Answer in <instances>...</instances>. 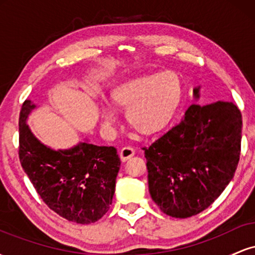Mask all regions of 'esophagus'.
Instances as JSON below:
<instances>
[{
  "mask_svg": "<svg viewBox=\"0 0 255 255\" xmlns=\"http://www.w3.org/2000/svg\"><path fill=\"white\" fill-rule=\"evenodd\" d=\"M134 154H135V151H134L133 147H130V146H126V147H124L120 151V158H121L122 162L130 159Z\"/></svg>",
  "mask_w": 255,
  "mask_h": 255,
  "instance_id": "1",
  "label": "esophagus"
}]
</instances>
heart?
Segmentation results:
<instances>
[{
  "instance_id": "1",
  "label": "heart",
  "mask_w": 255,
  "mask_h": 255,
  "mask_svg": "<svg viewBox=\"0 0 255 255\" xmlns=\"http://www.w3.org/2000/svg\"><path fill=\"white\" fill-rule=\"evenodd\" d=\"M184 86L174 71L140 77L119 85L111 91V103L127 113L128 126L142 136L160 133L171 124L182 103ZM103 126L110 128L116 121L114 110L102 107Z\"/></svg>"
}]
</instances>
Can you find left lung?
Wrapping results in <instances>:
<instances>
[{
    "instance_id": "obj_1",
    "label": "left lung",
    "mask_w": 255,
    "mask_h": 255,
    "mask_svg": "<svg viewBox=\"0 0 255 255\" xmlns=\"http://www.w3.org/2000/svg\"><path fill=\"white\" fill-rule=\"evenodd\" d=\"M193 92L199 98V87ZM241 130L242 116L235 104H193L180 124L142 147L148 191L160 211L188 218L206 210L233 180Z\"/></svg>"
}]
</instances>
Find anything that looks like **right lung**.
<instances>
[{
	"label": "right lung",
	"instance_id": "obj_1",
	"mask_svg": "<svg viewBox=\"0 0 255 255\" xmlns=\"http://www.w3.org/2000/svg\"><path fill=\"white\" fill-rule=\"evenodd\" d=\"M36 108L25 101L19 118V158L39 197L58 216L80 224L95 223L109 210L121 165L114 146L85 141L69 150L43 145L26 125Z\"/></svg>",
	"mask_w": 255,
	"mask_h": 255
}]
</instances>
